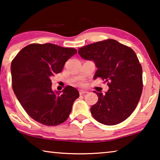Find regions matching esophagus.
I'll return each instance as SVG.
<instances>
[{
	"instance_id": "1",
	"label": "esophagus",
	"mask_w": 160,
	"mask_h": 160,
	"mask_svg": "<svg viewBox=\"0 0 160 160\" xmlns=\"http://www.w3.org/2000/svg\"><path fill=\"white\" fill-rule=\"evenodd\" d=\"M79 92H80V95H83V94L88 93V91H86V90H80Z\"/></svg>"
}]
</instances>
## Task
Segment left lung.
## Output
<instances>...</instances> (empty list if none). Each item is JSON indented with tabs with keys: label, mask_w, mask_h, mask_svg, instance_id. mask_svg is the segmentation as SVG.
I'll list each match as a JSON object with an SVG mask.
<instances>
[{
	"label": "left lung",
	"mask_w": 160,
	"mask_h": 160,
	"mask_svg": "<svg viewBox=\"0 0 160 160\" xmlns=\"http://www.w3.org/2000/svg\"><path fill=\"white\" fill-rule=\"evenodd\" d=\"M82 58L92 60L101 78L109 87L106 94L94 91L98 101L90 108L95 120L104 125L118 124L129 117L141 98L142 68L134 51L108 39L79 48Z\"/></svg>",
	"instance_id": "1"
}]
</instances>
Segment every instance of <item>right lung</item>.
Wrapping results in <instances>:
<instances>
[{"instance_id": "add662e5", "label": "right lung", "mask_w": 160, "mask_h": 160, "mask_svg": "<svg viewBox=\"0 0 160 160\" xmlns=\"http://www.w3.org/2000/svg\"><path fill=\"white\" fill-rule=\"evenodd\" d=\"M77 53L74 48L50 44H31L23 47L11 62L12 87L28 115L45 126L61 124L68 119L78 90L66 86L52 90L51 78L61 72L67 61Z\"/></svg>"}]
</instances>
